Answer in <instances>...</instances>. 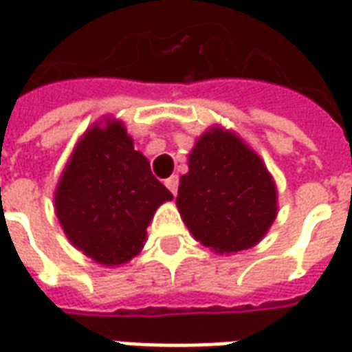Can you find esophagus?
Instances as JSON below:
<instances>
[{
  "instance_id": "34e87169",
  "label": "esophagus",
  "mask_w": 352,
  "mask_h": 352,
  "mask_svg": "<svg viewBox=\"0 0 352 352\" xmlns=\"http://www.w3.org/2000/svg\"><path fill=\"white\" fill-rule=\"evenodd\" d=\"M166 188L170 190L171 194L177 195V190H179V177L171 175L170 179H166Z\"/></svg>"
}]
</instances>
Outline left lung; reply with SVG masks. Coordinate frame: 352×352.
Instances as JSON below:
<instances>
[{
	"mask_svg": "<svg viewBox=\"0 0 352 352\" xmlns=\"http://www.w3.org/2000/svg\"><path fill=\"white\" fill-rule=\"evenodd\" d=\"M177 208L195 240L218 254L258 243L277 218V184L240 134L212 125L188 155Z\"/></svg>",
	"mask_w": 352,
	"mask_h": 352,
	"instance_id": "obj_1",
	"label": "left lung"
}]
</instances>
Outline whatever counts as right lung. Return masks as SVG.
<instances>
[{
	"instance_id": "add662e5",
	"label": "right lung",
	"mask_w": 352,
	"mask_h": 352,
	"mask_svg": "<svg viewBox=\"0 0 352 352\" xmlns=\"http://www.w3.org/2000/svg\"><path fill=\"white\" fill-rule=\"evenodd\" d=\"M173 199L134 149L123 122L107 116L75 144L55 188V214L69 243L107 267L127 264L144 249L147 227Z\"/></svg>"
}]
</instances>
